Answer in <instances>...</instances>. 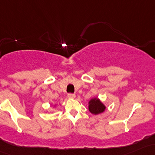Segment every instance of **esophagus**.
<instances>
[{
    "mask_svg": "<svg viewBox=\"0 0 155 155\" xmlns=\"http://www.w3.org/2000/svg\"><path fill=\"white\" fill-rule=\"evenodd\" d=\"M68 97L69 98H74L76 96H75V94H74V93H68Z\"/></svg>",
    "mask_w": 155,
    "mask_h": 155,
    "instance_id": "obj_1",
    "label": "esophagus"
}]
</instances>
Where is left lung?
Here are the masks:
<instances>
[{
    "instance_id": "obj_1",
    "label": "left lung",
    "mask_w": 155,
    "mask_h": 155,
    "mask_svg": "<svg viewBox=\"0 0 155 155\" xmlns=\"http://www.w3.org/2000/svg\"><path fill=\"white\" fill-rule=\"evenodd\" d=\"M105 107L98 98H93L91 99L89 102V110L91 113L99 114L104 111Z\"/></svg>"
}]
</instances>
